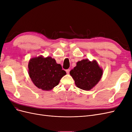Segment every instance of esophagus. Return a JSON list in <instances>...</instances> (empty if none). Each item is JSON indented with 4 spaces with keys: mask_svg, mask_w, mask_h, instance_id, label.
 I'll list each match as a JSON object with an SVG mask.
<instances>
[{
    "mask_svg": "<svg viewBox=\"0 0 132 132\" xmlns=\"http://www.w3.org/2000/svg\"><path fill=\"white\" fill-rule=\"evenodd\" d=\"M69 71H70V69H67V70H66V72H67V73L68 74H69Z\"/></svg>",
    "mask_w": 132,
    "mask_h": 132,
    "instance_id": "obj_1",
    "label": "esophagus"
}]
</instances>
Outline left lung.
<instances>
[{"mask_svg": "<svg viewBox=\"0 0 132 132\" xmlns=\"http://www.w3.org/2000/svg\"><path fill=\"white\" fill-rule=\"evenodd\" d=\"M103 69L96 60L90 61L85 59L78 61L70 75L74 80L76 86L79 89L89 91L93 88L100 80Z\"/></svg>", "mask_w": 132, "mask_h": 132, "instance_id": "left-lung-1", "label": "left lung"}]
</instances>
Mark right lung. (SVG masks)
<instances>
[{"instance_id": "add662e5", "label": "right lung", "mask_w": 132, "mask_h": 132, "mask_svg": "<svg viewBox=\"0 0 132 132\" xmlns=\"http://www.w3.org/2000/svg\"><path fill=\"white\" fill-rule=\"evenodd\" d=\"M29 77L34 85L45 91L52 90L66 75L61 64L51 57L43 55L31 58L28 64Z\"/></svg>"}]
</instances>
